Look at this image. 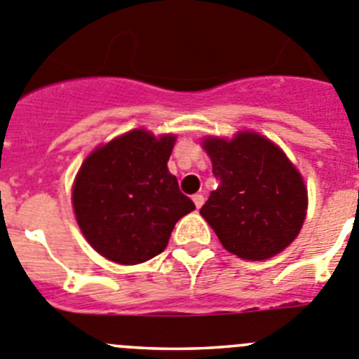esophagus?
I'll use <instances>...</instances> for the list:
<instances>
[{
    "label": "esophagus",
    "instance_id": "34e87169",
    "mask_svg": "<svg viewBox=\"0 0 359 359\" xmlns=\"http://www.w3.org/2000/svg\"><path fill=\"white\" fill-rule=\"evenodd\" d=\"M192 201H194V204H196L197 210H199V208L204 204V196H201V194H196V196H192Z\"/></svg>",
    "mask_w": 359,
    "mask_h": 359
}]
</instances>
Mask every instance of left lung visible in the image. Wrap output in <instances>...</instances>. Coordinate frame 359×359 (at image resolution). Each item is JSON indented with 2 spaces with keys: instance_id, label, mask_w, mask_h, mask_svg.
Instances as JSON below:
<instances>
[{
  "instance_id": "obj_1",
  "label": "left lung",
  "mask_w": 359,
  "mask_h": 359,
  "mask_svg": "<svg viewBox=\"0 0 359 359\" xmlns=\"http://www.w3.org/2000/svg\"><path fill=\"white\" fill-rule=\"evenodd\" d=\"M217 190L201 208L225 250L264 261L294 241L306 215V189L285 153L269 139L240 132L231 141L208 137Z\"/></svg>"
}]
</instances>
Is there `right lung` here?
I'll return each mask as SVG.
<instances>
[{"label": "right lung", "instance_id": "1", "mask_svg": "<svg viewBox=\"0 0 359 359\" xmlns=\"http://www.w3.org/2000/svg\"><path fill=\"white\" fill-rule=\"evenodd\" d=\"M176 137L132 130L95 149L74 183V211L88 243L118 264L162 254L174 225L196 210L169 172Z\"/></svg>", "mask_w": 359, "mask_h": 359}]
</instances>
